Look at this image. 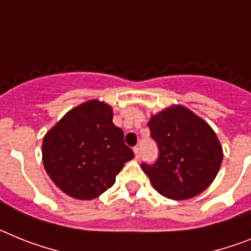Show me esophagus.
Returning a JSON list of instances; mask_svg holds the SVG:
<instances>
[{"mask_svg": "<svg viewBox=\"0 0 251 251\" xmlns=\"http://www.w3.org/2000/svg\"><path fill=\"white\" fill-rule=\"evenodd\" d=\"M133 152H134V157H136V159L141 158V148H139V147H134Z\"/></svg>", "mask_w": 251, "mask_h": 251, "instance_id": "esophagus-1", "label": "esophagus"}]
</instances>
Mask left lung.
Wrapping results in <instances>:
<instances>
[{
    "instance_id": "obj_1",
    "label": "left lung",
    "mask_w": 251,
    "mask_h": 251,
    "mask_svg": "<svg viewBox=\"0 0 251 251\" xmlns=\"http://www.w3.org/2000/svg\"><path fill=\"white\" fill-rule=\"evenodd\" d=\"M159 154L142 165L154 190L171 200H188L205 191L223 162V147L210 124L179 104L151 117L147 123Z\"/></svg>"
}]
</instances>
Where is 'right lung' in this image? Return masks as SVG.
I'll use <instances>...</instances> for the list:
<instances>
[{
  "instance_id": "add662e5",
  "label": "right lung",
  "mask_w": 251,
  "mask_h": 251,
  "mask_svg": "<svg viewBox=\"0 0 251 251\" xmlns=\"http://www.w3.org/2000/svg\"><path fill=\"white\" fill-rule=\"evenodd\" d=\"M109 104L92 99L69 110L44 137L43 163L52 182L76 200H93L134 157Z\"/></svg>"
}]
</instances>
